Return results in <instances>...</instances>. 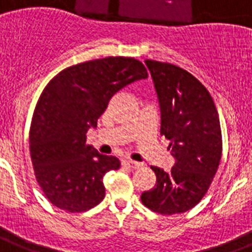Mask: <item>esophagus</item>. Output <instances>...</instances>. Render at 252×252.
<instances>
[{
	"label": "esophagus",
	"mask_w": 252,
	"mask_h": 252,
	"mask_svg": "<svg viewBox=\"0 0 252 252\" xmlns=\"http://www.w3.org/2000/svg\"><path fill=\"white\" fill-rule=\"evenodd\" d=\"M123 165L128 166L130 169H137L141 166V164L137 161H132V160H123Z\"/></svg>",
	"instance_id": "obj_1"
}]
</instances>
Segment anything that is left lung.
Here are the masks:
<instances>
[{
	"mask_svg": "<svg viewBox=\"0 0 252 252\" xmlns=\"http://www.w3.org/2000/svg\"><path fill=\"white\" fill-rule=\"evenodd\" d=\"M158 94L160 134L170 141L174 166L170 172L151 166L155 186L141 200L158 214H178L201 201L221 158V132L217 107L196 78L168 63L146 60Z\"/></svg>",
	"mask_w": 252,
	"mask_h": 252,
	"instance_id": "left-lung-1",
	"label": "left lung"
}]
</instances>
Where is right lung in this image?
<instances>
[{"instance_id":"obj_1","label":"right lung","mask_w":252,"mask_h":252,"mask_svg":"<svg viewBox=\"0 0 252 252\" xmlns=\"http://www.w3.org/2000/svg\"><path fill=\"white\" fill-rule=\"evenodd\" d=\"M147 77L136 59L105 58L66 67L46 86L29 143L38 185L56 208L82 213L102 201L103 175L119 169L120 161L87 145L86 133L96 128L116 92Z\"/></svg>"}]
</instances>
